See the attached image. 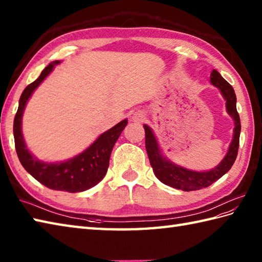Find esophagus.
Listing matches in <instances>:
<instances>
[{
	"instance_id": "34e87169",
	"label": "esophagus",
	"mask_w": 262,
	"mask_h": 262,
	"mask_svg": "<svg viewBox=\"0 0 262 262\" xmlns=\"http://www.w3.org/2000/svg\"><path fill=\"white\" fill-rule=\"evenodd\" d=\"M132 120L135 121V122H141V121H143V114L137 112V113H135V114L132 115Z\"/></svg>"
}]
</instances>
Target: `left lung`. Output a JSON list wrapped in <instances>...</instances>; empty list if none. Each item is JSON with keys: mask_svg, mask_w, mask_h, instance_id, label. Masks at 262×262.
<instances>
[{"mask_svg": "<svg viewBox=\"0 0 262 262\" xmlns=\"http://www.w3.org/2000/svg\"><path fill=\"white\" fill-rule=\"evenodd\" d=\"M210 81L213 86L220 88L224 98L226 100L228 114L233 117L234 124H235L231 146H229L225 158L223 159L217 167L209 170V172H193V170L176 166L175 164L170 163L162 156L156 138H155L151 129L148 125H143L146 133V150L154 173L161 182L172 186V188L183 191H195L207 188L213 182H216L218 179H221L224 174H226L236 159L239 145L241 121H239V115L236 110L235 92L217 70H212Z\"/></svg>", "mask_w": 262, "mask_h": 262, "instance_id": "1", "label": "left lung"}]
</instances>
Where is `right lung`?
<instances>
[{"label": "right lung", "instance_id": "right-lung-1", "mask_svg": "<svg viewBox=\"0 0 262 262\" xmlns=\"http://www.w3.org/2000/svg\"><path fill=\"white\" fill-rule=\"evenodd\" d=\"M58 63H60L58 61L50 63L41 71L40 76L34 82L28 84L21 94L19 107L13 122L14 145L21 165L38 182L52 190L76 193V192L93 188L104 179L110 165L112 149L127 124V120L121 121L112 129L104 132L88 149L70 161L47 164L37 161L31 156L26 147L23 132H21V120H23L25 106L34 90L52 72L55 64Z\"/></svg>", "mask_w": 262, "mask_h": 262}]
</instances>
